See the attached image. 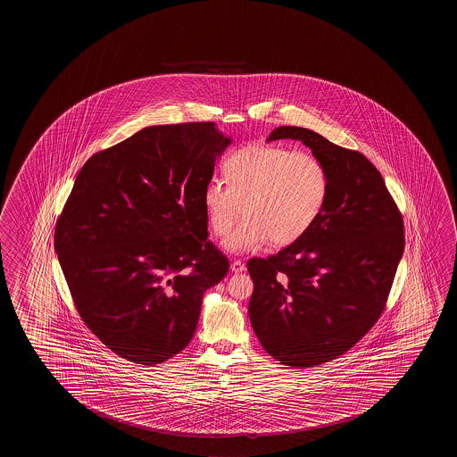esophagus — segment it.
Instances as JSON below:
<instances>
[{
	"instance_id": "esophagus-1",
	"label": "esophagus",
	"mask_w": 457,
	"mask_h": 457,
	"mask_svg": "<svg viewBox=\"0 0 457 457\" xmlns=\"http://www.w3.org/2000/svg\"><path fill=\"white\" fill-rule=\"evenodd\" d=\"M231 270L232 272H242V270H245V264L240 262V260H234L231 262Z\"/></svg>"
}]
</instances>
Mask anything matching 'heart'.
<instances>
[{"instance_id":"b5f03b06","label":"heart","mask_w":457,"mask_h":457,"mask_svg":"<svg viewBox=\"0 0 457 457\" xmlns=\"http://www.w3.org/2000/svg\"><path fill=\"white\" fill-rule=\"evenodd\" d=\"M226 179L213 177L204 187V207L212 232L225 237L234 253L253 252L264 244L277 247L301 239L328 199V172L319 157L277 145H250L231 153Z\"/></svg>"}]
</instances>
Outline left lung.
I'll use <instances>...</instances> for the list:
<instances>
[{"label":"left lung","mask_w":457,"mask_h":457,"mask_svg":"<svg viewBox=\"0 0 457 457\" xmlns=\"http://www.w3.org/2000/svg\"><path fill=\"white\" fill-rule=\"evenodd\" d=\"M300 140L325 165L328 199L301 237L248 260V315L264 351L287 367L337 359L381 317L404 250L403 218L381 173L359 151L304 128L282 126L270 142Z\"/></svg>","instance_id":"1"}]
</instances>
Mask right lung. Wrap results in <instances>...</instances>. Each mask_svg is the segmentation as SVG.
Here are the masks:
<instances>
[{
    "label": "right lung",
    "mask_w": 457,
    "mask_h": 457,
    "mask_svg": "<svg viewBox=\"0 0 457 457\" xmlns=\"http://www.w3.org/2000/svg\"><path fill=\"white\" fill-rule=\"evenodd\" d=\"M229 143L215 122L151 126L76 177L54 247L78 314L122 359L151 367L183 351L204 292L228 274L204 187Z\"/></svg>",
    "instance_id": "obj_1"
}]
</instances>
